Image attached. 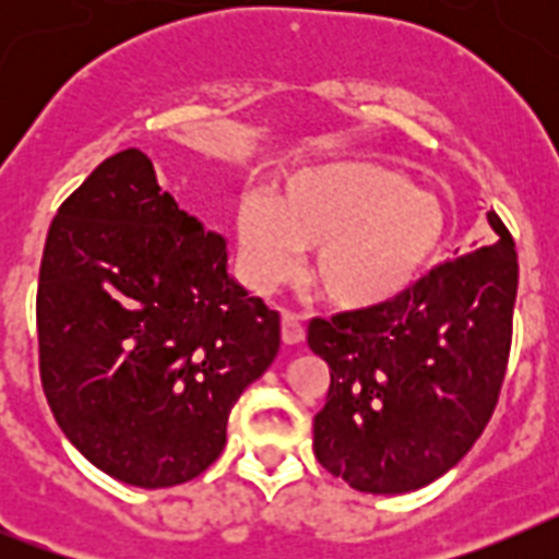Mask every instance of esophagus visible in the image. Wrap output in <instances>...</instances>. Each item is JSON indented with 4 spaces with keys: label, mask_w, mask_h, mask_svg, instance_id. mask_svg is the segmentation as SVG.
I'll return each mask as SVG.
<instances>
[{
    "label": "esophagus",
    "mask_w": 559,
    "mask_h": 559,
    "mask_svg": "<svg viewBox=\"0 0 559 559\" xmlns=\"http://www.w3.org/2000/svg\"><path fill=\"white\" fill-rule=\"evenodd\" d=\"M283 341L285 344L305 341V319L296 310H283Z\"/></svg>",
    "instance_id": "34e87169"
}]
</instances>
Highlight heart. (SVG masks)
Segmentation results:
<instances>
[{"instance_id": "obj_1", "label": "heart", "mask_w": 559, "mask_h": 559, "mask_svg": "<svg viewBox=\"0 0 559 559\" xmlns=\"http://www.w3.org/2000/svg\"><path fill=\"white\" fill-rule=\"evenodd\" d=\"M445 206L400 170L338 162L296 173L280 199L249 192L237 206V246L251 283L271 288L313 251L316 290L344 310L406 294L445 243Z\"/></svg>"}]
</instances>
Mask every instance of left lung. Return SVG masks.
I'll return each mask as SVG.
<instances>
[{
    "label": "left lung",
    "mask_w": 559,
    "mask_h": 559,
    "mask_svg": "<svg viewBox=\"0 0 559 559\" xmlns=\"http://www.w3.org/2000/svg\"><path fill=\"white\" fill-rule=\"evenodd\" d=\"M496 240L448 260L378 308L313 319L308 344L330 367L313 419L319 464L360 492L419 490L481 437L512 347L518 254Z\"/></svg>",
    "instance_id": "obj_1"
}]
</instances>
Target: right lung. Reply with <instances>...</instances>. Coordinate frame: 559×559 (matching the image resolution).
I'll return each mask as SVG.
<instances>
[{"label": "right lung", "instance_id": "add662e5", "mask_svg": "<svg viewBox=\"0 0 559 559\" xmlns=\"http://www.w3.org/2000/svg\"><path fill=\"white\" fill-rule=\"evenodd\" d=\"M36 324L61 431L145 490L192 481L221 456L231 406L280 349V316L226 274V237L179 210L136 147L58 206Z\"/></svg>", "mask_w": 559, "mask_h": 559}]
</instances>
